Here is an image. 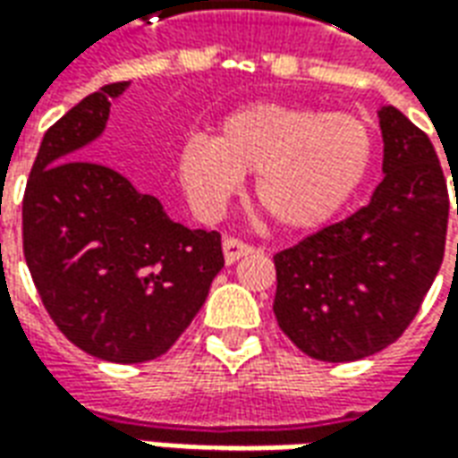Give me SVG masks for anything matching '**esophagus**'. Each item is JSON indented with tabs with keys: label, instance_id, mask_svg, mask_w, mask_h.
Segmentation results:
<instances>
[{
	"label": "esophagus",
	"instance_id": "esophagus-1",
	"mask_svg": "<svg viewBox=\"0 0 458 458\" xmlns=\"http://www.w3.org/2000/svg\"><path fill=\"white\" fill-rule=\"evenodd\" d=\"M248 252H252V245L245 242V240H240V238L223 240V255H225V262H228V265L238 262L240 258H245Z\"/></svg>",
	"mask_w": 458,
	"mask_h": 458
}]
</instances>
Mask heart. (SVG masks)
I'll use <instances>...</instances> for the list:
<instances>
[{
	"label": "heart",
	"instance_id": "1",
	"mask_svg": "<svg viewBox=\"0 0 458 458\" xmlns=\"http://www.w3.org/2000/svg\"><path fill=\"white\" fill-rule=\"evenodd\" d=\"M370 124L348 113L292 103H250L218 122L216 140L191 137L176 174L193 210L213 218L258 174L262 210L287 230H314L336 216L373 166Z\"/></svg>",
	"mask_w": 458,
	"mask_h": 458
}]
</instances>
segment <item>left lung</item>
<instances>
[{
	"label": "left lung",
	"instance_id": "1",
	"mask_svg": "<svg viewBox=\"0 0 458 458\" xmlns=\"http://www.w3.org/2000/svg\"><path fill=\"white\" fill-rule=\"evenodd\" d=\"M380 130L385 179L373 199L275 255L277 324L317 360H358L394 344L442 267L449 191L434 144L397 107L380 110Z\"/></svg>",
	"mask_w": 458,
	"mask_h": 458
}]
</instances>
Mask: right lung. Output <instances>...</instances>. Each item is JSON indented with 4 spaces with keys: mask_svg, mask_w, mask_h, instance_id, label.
Wrapping results in <instances>:
<instances>
[{
    "mask_svg": "<svg viewBox=\"0 0 458 458\" xmlns=\"http://www.w3.org/2000/svg\"><path fill=\"white\" fill-rule=\"evenodd\" d=\"M127 83L103 85L48 127L21 206L24 258L58 331L110 363L169 351L225 259L216 230H189L103 161L85 159Z\"/></svg>",
    "mask_w": 458,
    "mask_h": 458,
    "instance_id": "right-lung-1",
    "label": "right lung"
}]
</instances>
